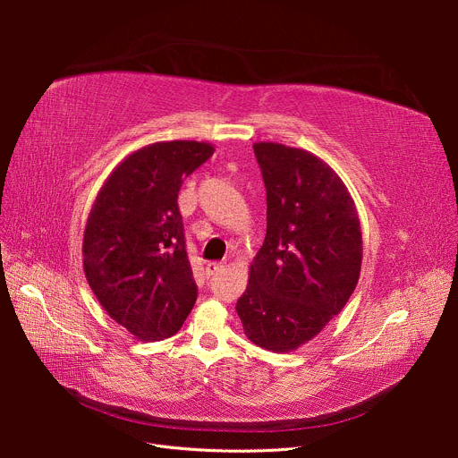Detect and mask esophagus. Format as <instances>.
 <instances>
[{"label": "esophagus", "instance_id": "esophagus-1", "mask_svg": "<svg viewBox=\"0 0 458 458\" xmlns=\"http://www.w3.org/2000/svg\"><path fill=\"white\" fill-rule=\"evenodd\" d=\"M225 269V266L223 263H216V261H209L208 266H206V276H213V275H216L219 271H223Z\"/></svg>", "mask_w": 458, "mask_h": 458}]
</instances>
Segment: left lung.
Listing matches in <instances>:
<instances>
[{
  "mask_svg": "<svg viewBox=\"0 0 458 458\" xmlns=\"http://www.w3.org/2000/svg\"><path fill=\"white\" fill-rule=\"evenodd\" d=\"M252 148L267 189V233L235 310L252 344L290 352L347 304L362 232L345 183L321 157L278 142Z\"/></svg>",
  "mask_w": 458,
  "mask_h": 458,
  "instance_id": "obj_1",
  "label": "left lung"
}]
</instances>
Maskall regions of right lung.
I'll use <instances>...</instances> for the list:
<instances>
[{"label": "right lung", "instance_id": "obj_1", "mask_svg": "<svg viewBox=\"0 0 458 458\" xmlns=\"http://www.w3.org/2000/svg\"><path fill=\"white\" fill-rule=\"evenodd\" d=\"M209 142L161 140L116 165L83 233V271L102 308L140 342L174 335L197 301L178 209L182 182Z\"/></svg>", "mask_w": 458, "mask_h": 458}]
</instances>
